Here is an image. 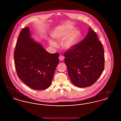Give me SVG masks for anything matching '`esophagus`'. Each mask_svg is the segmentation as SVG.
<instances>
[{"label": "esophagus", "instance_id": "1", "mask_svg": "<svg viewBox=\"0 0 121 121\" xmlns=\"http://www.w3.org/2000/svg\"><path fill=\"white\" fill-rule=\"evenodd\" d=\"M59 59L60 60V61H63L64 60V56H62V55H60L59 56Z\"/></svg>", "mask_w": 121, "mask_h": 121}]
</instances>
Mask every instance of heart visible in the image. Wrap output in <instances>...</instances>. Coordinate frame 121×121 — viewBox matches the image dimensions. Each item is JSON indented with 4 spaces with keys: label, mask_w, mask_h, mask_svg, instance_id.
Listing matches in <instances>:
<instances>
[{
    "label": "heart",
    "mask_w": 121,
    "mask_h": 121,
    "mask_svg": "<svg viewBox=\"0 0 121 121\" xmlns=\"http://www.w3.org/2000/svg\"><path fill=\"white\" fill-rule=\"evenodd\" d=\"M72 25H68L53 33L52 35L53 38L57 41H62V46L66 50L73 49L78 43L81 37V33L79 30ZM49 44L52 47H57V43L53 41H49Z\"/></svg>",
    "instance_id": "1"
}]
</instances>
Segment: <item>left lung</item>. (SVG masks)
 <instances>
[{
  "instance_id": "left-lung-1",
  "label": "left lung",
  "mask_w": 121,
  "mask_h": 121,
  "mask_svg": "<svg viewBox=\"0 0 121 121\" xmlns=\"http://www.w3.org/2000/svg\"><path fill=\"white\" fill-rule=\"evenodd\" d=\"M64 57L69 78L76 86L92 85L104 71V48L90 27L86 37L73 49L66 52Z\"/></svg>"
}]
</instances>
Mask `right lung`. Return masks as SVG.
<instances>
[{
  "label": "right lung",
  "mask_w": 121,
  "mask_h": 121,
  "mask_svg": "<svg viewBox=\"0 0 121 121\" xmlns=\"http://www.w3.org/2000/svg\"><path fill=\"white\" fill-rule=\"evenodd\" d=\"M58 57L59 54L48 52L32 39L29 27L22 29L14 58L17 76L26 85L38 90L50 86L59 63Z\"/></svg>",
  "instance_id": "obj_1"
}]
</instances>
